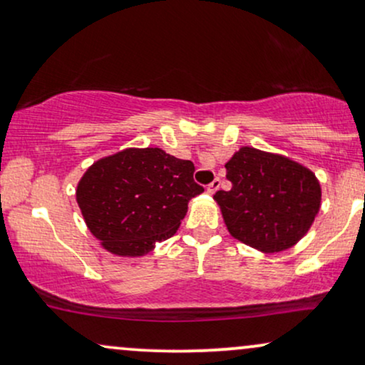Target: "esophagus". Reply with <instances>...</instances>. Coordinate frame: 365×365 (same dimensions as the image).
<instances>
[{"label": "esophagus", "mask_w": 365, "mask_h": 365, "mask_svg": "<svg viewBox=\"0 0 365 365\" xmlns=\"http://www.w3.org/2000/svg\"><path fill=\"white\" fill-rule=\"evenodd\" d=\"M219 188H220V180H219V178H215L214 182H212L210 185L207 187V192H209L210 195H212V193H215L217 190H219Z\"/></svg>", "instance_id": "34e87169"}]
</instances>
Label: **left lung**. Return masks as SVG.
<instances>
[{
    "label": "left lung",
    "instance_id": "left-lung-1",
    "mask_svg": "<svg viewBox=\"0 0 365 365\" xmlns=\"http://www.w3.org/2000/svg\"><path fill=\"white\" fill-rule=\"evenodd\" d=\"M229 192L214 200L229 234L273 255L293 247L310 230L322 205V187L310 168L288 156L242 146L227 163Z\"/></svg>",
    "mask_w": 365,
    "mask_h": 365
}]
</instances>
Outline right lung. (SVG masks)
Listing matches in <instances>:
<instances>
[{"label": "right lung", "instance_id": "right-lung-1", "mask_svg": "<svg viewBox=\"0 0 365 365\" xmlns=\"http://www.w3.org/2000/svg\"><path fill=\"white\" fill-rule=\"evenodd\" d=\"M192 161L161 148H126L91 165L76 198L87 229L114 256L141 257L177 232L204 188Z\"/></svg>", "mask_w": 365, "mask_h": 365}]
</instances>
